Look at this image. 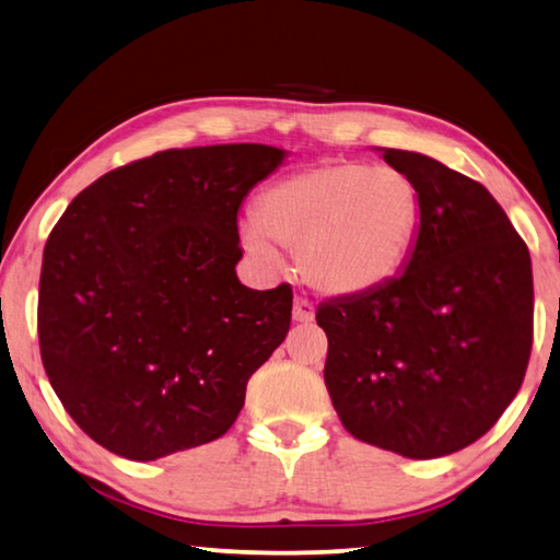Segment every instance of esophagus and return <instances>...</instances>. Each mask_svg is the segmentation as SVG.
<instances>
[{
    "label": "esophagus",
    "instance_id": "34e87169",
    "mask_svg": "<svg viewBox=\"0 0 560 560\" xmlns=\"http://www.w3.org/2000/svg\"><path fill=\"white\" fill-rule=\"evenodd\" d=\"M292 319H295L298 325H310V322L315 319V307H312V302H307L305 298H295V305H292Z\"/></svg>",
    "mask_w": 560,
    "mask_h": 560
}]
</instances>
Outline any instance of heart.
Instances as JSON below:
<instances>
[{
    "instance_id": "1",
    "label": "heart",
    "mask_w": 560,
    "mask_h": 560,
    "mask_svg": "<svg viewBox=\"0 0 560 560\" xmlns=\"http://www.w3.org/2000/svg\"><path fill=\"white\" fill-rule=\"evenodd\" d=\"M420 225V196L396 166L327 162L272 184L258 219L241 225L253 260L278 268V243L295 245L300 275L335 298L386 285L404 268Z\"/></svg>"
}]
</instances>
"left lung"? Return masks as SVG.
<instances>
[{
  "label": "left lung",
  "mask_w": 560,
  "mask_h": 560,
  "mask_svg": "<svg viewBox=\"0 0 560 560\" xmlns=\"http://www.w3.org/2000/svg\"><path fill=\"white\" fill-rule=\"evenodd\" d=\"M378 152L416 184L420 225L396 278L317 307L329 339L325 384L357 440L410 459L453 455L522 388L532 258L482 184L428 154Z\"/></svg>",
  "instance_id": "1"
}]
</instances>
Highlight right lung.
Here are the masks:
<instances>
[{"mask_svg": "<svg viewBox=\"0 0 560 560\" xmlns=\"http://www.w3.org/2000/svg\"><path fill=\"white\" fill-rule=\"evenodd\" d=\"M270 144L156 152L68 203L44 248L38 345L68 416L150 463L221 438L288 337L292 288L250 290L238 209L285 164Z\"/></svg>", "mask_w": 560, "mask_h": 560, "instance_id": "obj_1", "label": "right lung"}]
</instances>
